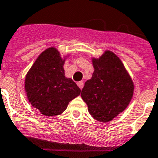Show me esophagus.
I'll return each instance as SVG.
<instances>
[{
	"instance_id": "34e87169",
	"label": "esophagus",
	"mask_w": 158,
	"mask_h": 158,
	"mask_svg": "<svg viewBox=\"0 0 158 158\" xmlns=\"http://www.w3.org/2000/svg\"><path fill=\"white\" fill-rule=\"evenodd\" d=\"M77 85L79 86V88L80 89H83V87H84V81H79L77 83Z\"/></svg>"
}]
</instances>
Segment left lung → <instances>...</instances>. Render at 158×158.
I'll return each mask as SVG.
<instances>
[{"label":"left lung","mask_w":158,"mask_h":158,"mask_svg":"<svg viewBox=\"0 0 158 158\" xmlns=\"http://www.w3.org/2000/svg\"><path fill=\"white\" fill-rule=\"evenodd\" d=\"M94 72L82 89L92 117L108 122L126 109L134 94L135 85L120 58L106 51L99 58H93Z\"/></svg>","instance_id":"1"}]
</instances>
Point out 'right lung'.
<instances>
[{
	"label": "right lung",
	"instance_id": "add662e5",
	"mask_svg": "<svg viewBox=\"0 0 158 158\" xmlns=\"http://www.w3.org/2000/svg\"><path fill=\"white\" fill-rule=\"evenodd\" d=\"M64 61L56 48H49L39 55L26 74L24 89L28 102L46 116L61 114L81 92L64 76Z\"/></svg>",
	"mask_w": 158,
	"mask_h": 158
}]
</instances>
